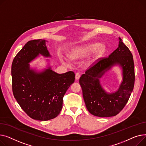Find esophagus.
<instances>
[{
	"instance_id": "esophagus-1",
	"label": "esophagus",
	"mask_w": 146,
	"mask_h": 146,
	"mask_svg": "<svg viewBox=\"0 0 146 146\" xmlns=\"http://www.w3.org/2000/svg\"><path fill=\"white\" fill-rule=\"evenodd\" d=\"M80 76H81V75H80V74L79 72L76 73V74H75V79H76V80H79V78H80Z\"/></svg>"
}]
</instances>
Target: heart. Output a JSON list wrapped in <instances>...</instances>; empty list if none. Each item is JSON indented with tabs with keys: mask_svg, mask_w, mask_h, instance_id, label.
I'll return each mask as SVG.
<instances>
[{
	"mask_svg": "<svg viewBox=\"0 0 146 146\" xmlns=\"http://www.w3.org/2000/svg\"><path fill=\"white\" fill-rule=\"evenodd\" d=\"M104 50V48L103 47L100 46V44L96 43V44H92L80 48L79 49L73 50L71 53L70 57L72 59H77L89 55L94 52V51H96V54L97 55H100L102 54ZM66 62L68 63V62Z\"/></svg>",
	"mask_w": 146,
	"mask_h": 146,
	"instance_id": "heart-1",
	"label": "heart"
}]
</instances>
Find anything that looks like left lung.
<instances>
[{
	"label": "left lung",
	"mask_w": 146,
	"mask_h": 146,
	"mask_svg": "<svg viewBox=\"0 0 146 146\" xmlns=\"http://www.w3.org/2000/svg\"><path fill=\"white\" fill-rule=\"evenodd\" d=\"M117 64L123 70V81L118 90L107 93L102 88L99 78ZM134 65L130 49L119 38L118 48L107 58H100L81 75L80 84L85 106L89 112L100 117H113L123 109L133 90Z\"/></svg>",
	"instance_id": "8db88e82"
}]
</instances>
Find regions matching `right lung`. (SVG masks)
Masks as SVG:
<instances>
[{"mask_svg": "<svg viewBox=\"0 0 146 146\" xmlns=\"http://www.w3.org/2000/svg\"><path fill=\"white\" fill-rule=\"evenodd\" d=\"M40 54L50 57L42 39L28 41L14 58L12 64V91L22 109L31 118L47 121L58 116L62 108L63 97L74 82L75 74H58L50 66L37 72L29 63Z\"/></svg>", "mask_w": 146, "mask_h": 146, "instance_id": "add662e5", "label": "right lung"}]
</instances>
